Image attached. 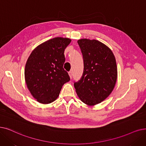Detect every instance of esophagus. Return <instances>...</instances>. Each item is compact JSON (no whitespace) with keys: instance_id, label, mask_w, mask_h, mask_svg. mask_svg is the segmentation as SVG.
<instances>
[{"instance_id":"obj_1","label":"esophagus","mask_w":146,"mask_h":146,"mask_svg":"<svg viewBox=\"0 0 146 146\" xmlns=\"http://www.w3.org/2000/svg\"><path fill=\"white\" fill-rule=\"evenodd\" d=\"M68 74H69V76H70V79H72V76H73V73H72V72H68Z\"/></svg>"}]
</instances>
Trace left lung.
Masks as SVG:
<instances>
[{
    "instance_id": "8db88e82",
    "label": "left lung",
    "mask_w": 146,
    "mask_h": 146,
    "mask_svg": "<svg viewBox=\"0 0 146 146\" xmlns=\"http://www.w3.org/2000/svg\"><path fill=\"white\" fill-rule=\"evenodd\" d=\"M84 60V72L74 86L82 102L94 106L104 101L115 87L117 76L116 59L112 51L97 40H78Z\"/></svg>"
}]
</instances>
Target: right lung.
I'll return each mask as SVG.
<instances>
[{
    "label": "right lung",
    "mask_w": 146,
    "mask_h": 146,
    "mask_svg": "<svg viewBox=\"0 0 146 146\" xmlns=\"http://www.w3.org/2000/svg\"><path fill=\"white\" fill-rule=\"evenodd\" d=\"M70 42L68 38L55 37L36 47L29 56L25 67V80L38 102H53L62 85L70 80L63 68L64 50Z\"/></svg>",
    "instance_id": "obj_1"
}]
</instances>
